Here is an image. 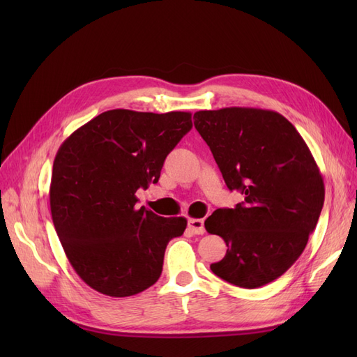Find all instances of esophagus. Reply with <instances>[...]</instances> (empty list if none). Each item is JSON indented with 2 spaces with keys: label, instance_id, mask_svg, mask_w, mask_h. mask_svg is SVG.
Here are the masks:
<instances>
[{
  "label": "esophagus",
  "instance_id": "obj_1",
  "mask_svg": "<svg viewBox=\"0 0 357 357\" xmlns=\"http://www.w3.org/2000/svg\"><path fill=\"white\" fill-rule=\"evenodd\" d=\"M188 229L192 234L202 235L205 232V229H204V220L202 219H189L188 220Z\"/></svg>",
  "mask_w": 357,
  "mask_h": 357
}]
</instances>
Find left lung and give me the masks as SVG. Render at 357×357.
I'll return each mask as SVG.
<instances>
[{"mask_svg": "<svg viewBox=\"0 0 357 357\" xmlns=\"http://www.w3.org/2000/svg\"><path fill=\"white\" fill-rule=\"evenodd\" d=\"M193 123L226 186L244 195L205 220L228 245L211 271L244 289L271 283L296 262L317 225L325 185L316 160L296 128L273 110H201Z\"/></svg>", "mask_w": 357, "mask_h": 357, "instance_id": "obj_1", "label": "left lung"}]
</instances>
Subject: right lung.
I'll return each mask as SVG.
<instances>
[{
    "mask_svg": "<svg viewBox=\"0 0 357 357\" xmlns=\"http://www.w3.org/2000/svg\"><path fill=\"white\" fill-rule=\"evenodd\" d=\"M192 128V114L116 109L80 126L55 156L50 211L59 241L83 282L125 298L153 286L169 240L185 218L137 208L135 193L158 183L165 158Z\"/></svg>",
    "mask_w": 357,
    "mask_h": 357,
    "instance_id": "add662e5",
    "label": "right lung"
}]
</instances>
